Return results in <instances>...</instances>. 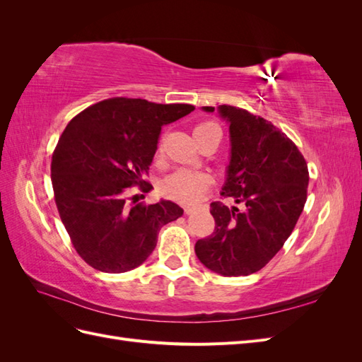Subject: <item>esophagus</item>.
I'll list each match as a JSON object with an SVG mask.
<instances>
[{
	"mask_svg": "<svg viewBox=\"0 0 362 362\" xmlns=\"http://www.w3.org/2000/svg\"><path fill=\"white\" fill-rule=\"evenodd\" d=\"M202 206H198V205H185L184 206V211H185V214H192V213H194V211H198V210H201ZM205 208V206H204Z\"/></svg>",
	"mask_w": 362,
	"mask_h": 362,
	"instance_id": "esophagus-1",
	"label": "esophagus"
}]
</instances>
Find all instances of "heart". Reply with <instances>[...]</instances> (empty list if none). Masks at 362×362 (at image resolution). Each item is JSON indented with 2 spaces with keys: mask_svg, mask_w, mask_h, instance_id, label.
I'll use <instances>...</instances> for the list:
<instances>
[{
  "mask_svg": "<svg viewBox=\"0 0 362 362\" xmlns=\"http://www.w3.org/2000/svg\"><path fill=\"white\" fill-rule=\"evenodd\" d=\"M210 129H221L217 124L211 120H204V122L194 127L193 133L199 134L204 131ZM161 152V148L158 149ZM211 177L206 172L199 170H190V169H178L168 175L160 184V192L168 199L182 202V204H192L201 199L206 189L210 187Z\"/></svg>",
  "mask_w": 362,
  "mask_h": 362,
  "instance_id": "heart-1",
  "label": "heart"
}]
</instances>
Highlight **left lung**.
Here are the masks:
<instances>
[{"mask_svg":"<svg viewBox=\"0 0 362 362\" xmlns=\"http://www.w3.org/2000/svg\"><path fill=\"white\" fill-rule=\"evenodd\" d=\"M218 112L231 134L222 196L243 208L211 202L214 233L198 240L194 252L218 275L247 276L264 267L293 233L308 193V164L294 141L264 117L226 104Z\"/></svg>","mask_w":362,"mask_h":362,"instance_id":"obj_1","label":"left lung"}]
</instances>
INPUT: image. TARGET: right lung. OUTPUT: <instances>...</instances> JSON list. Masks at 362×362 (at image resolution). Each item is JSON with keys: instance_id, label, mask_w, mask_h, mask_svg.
Instances as JSON below:
<instances>
[{"instance_id": "right-lung-1", "label": "right lung", "mask_w": 362, "mask_h": 362, "mask_svg": "<svg viewBox=\"0 0 362 362\" xmlns=\"http://www.w3.org/2000/svg\"><path fill=\"white\" fill-rule=\"evenodd\" d=\"M194 110L116 96L71 119L52 152L51 181L57 210L74 249L90 267L122 273L156 249L163 225L182 208L170 201L133 205L129 189L148 193L145 180L163 125Z\"/></svg>"}]
</instances>
